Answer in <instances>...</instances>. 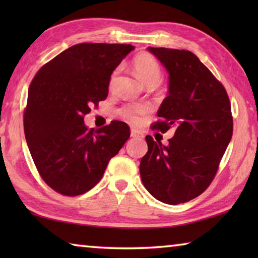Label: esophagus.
Segmentation results:
<instances>
[{
	"label": "esophagus",
	"mask_w": 258,
	"mask_h": 258,
	"mask_svg": "<svg viewBox=\"0 0 258 258\" xmlns=\"http://www.w3.org/2000/svg\"><path fill=\"white\" fill-rule=\"evenodd\" d=\"M131 137H132L133 139H141V138H143V135L141 133H139L138 131L132 130L131 131Z\"/></svg>",
	"instance_id": "obj_1"
}]
</instances>
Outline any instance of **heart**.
I'll list each match as a JSON object with an SVG mask.
<instances>
[{
  "instance_id": "heart-1",
  "label": "heart",
  "mask_w": 258,
  "mask_h": 258,
  "mask_svg": "<svg viewBox=\"0 0 258 258\" xmlns=\"http://www.w3.org/2000/svg\"><path fill=\"white\" fill-rule=\"evenodd\" d=\"M132 66L135 76L145 85L154 86L159 82L161 76V69L159 63L157 62V60L154 56L147 53L139 54L134 58ZM115 75L111 78V83L113 82ZM148 109L149 108L146 104H128V106L121 109L120 116L126 120L132 121V123H138L141 119V117L148 111Z\"/></svg>"
}]
</instances>
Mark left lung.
Masks as SVG:
<instances>
[{
    "label": "left lung",
    "instance_id": "obj_1",
    "mask_svg": "<svg viewBox=\"0 0 258 258\" xmlns=\"http://www.w3.org/2000/svg\"><path fill=\"white\" fill-rule=\"evenodd\" d=\"M168 74V95L154 128H175L168 145L147 135L140 163L143 185L168 205L186 203L211 184L232 138L231 104L223 85L190 51L148 47Z\"/></svg>",
    "mask_w": 258,
    "mask_h": 258
}]
</instances>
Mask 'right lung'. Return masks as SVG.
Segmentation results:
<instances>
[{
	"instance_id": "obj_1",
	"label": "right lung",
	"mask_w": 258,
	"mask_h": 258,
	"mask_svg": "<svg viewBox=\"0 0 258 258\" xmlns=\"http://www.w3.org/2000/svg\"><path fill=\"white\" fill-rule=\"evenodd\" d=\"M133 50L131 44L73 45L45 63L30 83L26 141L38 173L59 194L73 197L92 189L128 140L124 121L94 130L85 125L84 116L107 98L112 72Z\"/></svg>"
}]
</instances>
